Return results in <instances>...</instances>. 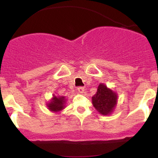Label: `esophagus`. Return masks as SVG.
<instances>
[{
  "mask_svg": "<svg viewBox=\"0 0 158 158\" xmlns=\"http://www.w3.org/2000/svg\"><path fill=\"white\" fill-rule=\"evenodd\" d=\"M77 90H78V91L79 92V93H83V92H84L85 88H83V87L79 86V87H78V88H77Z\"/></svg>",
  "mask_w": 158,
  "mask_h": 158,
  "instance_id": "obj_1",
  "label": "esophagus"
}]
</instances>
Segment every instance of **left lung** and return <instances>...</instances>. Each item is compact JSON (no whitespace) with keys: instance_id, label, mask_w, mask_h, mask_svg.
Returning a JSON list of instances; mask_svg holds the SVG:
<instances>
[{"instance_id":"8db88e82","label":"left lung","mask_w":158,"mask_h":158,"mask_svg":"<svg viewBox=\"0 0 158 158\" xmlns=\"http://www.w3.org/2000/svg\"><path fill=\"white\" fill-rule=\"evenodd\" d=\"M117 96L105 85L98 86L97 93L92 97V103L100 114L107 115L111 113L116 106Z\"/></svg>"}]
</instances>
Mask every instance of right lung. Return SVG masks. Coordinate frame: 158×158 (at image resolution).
I'll list each match as a JSON object with an SVG mask.
<instances>
[{
	"label": "right lung",
	"instance_id": "add662e5",
	"mask_svg": "<svg viewBox=\"0 0 158 158\" xmlns=\"http://www.w3.org/2000/svg\"><path fill=\"white\" fill-rule=\"evenodd\" d=\"M65 102V99L64 97H53L52 101L50 104L48 105L49 109L52 111H59L64 108V104Z\"/></svg>",
	"mask_w": 158,
	"mask_h": 158
}]
</instances>
